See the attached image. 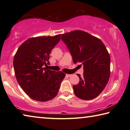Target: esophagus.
<instances>
[{
  "instance_id": "esophagus-1",
  "label": "esophagus",
  "mask_w": 130,
  "mask_h": 130,
  "mask_svg": "<svg viewBox=\"0 0 130 130\" xmlns=\"http://www.w3.org/2000/svg\"><path fill=\"white\" fill-rule=\"evenodd\" d=\"M66 76H67V77H70L72 76V74H66Z\"/></svg>"
}]
</instances>
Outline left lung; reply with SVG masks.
Segmentation results:
<instances>
[{"instance_id": "8db88e82", "label": "left lung", "mask_w": 130, "mask_h": 130, "mask_svg": "<svg viewBox=\"0 0 130 130\" xmlns=\"http://www.w3.org/2000/svg\"><path fill=\"white\" fill-rule=\"evenodd\" d=\"M64 42L72 54L74 63L84 66L83 77L73 86L74 93L82 100L93 99L102 93L110 77V56L99 38L82 30L63 34Z\"/></svg>"}]
</instances>
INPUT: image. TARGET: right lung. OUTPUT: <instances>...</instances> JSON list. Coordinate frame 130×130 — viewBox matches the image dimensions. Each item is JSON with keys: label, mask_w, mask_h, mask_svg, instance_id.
I'll list each match as a JSON object with an SVG mask.
<instances>
[{"label": "right lung", "mask_w": 130, "mask_h": 130, "mask_svg": "<svg viewBox=\"0 0 130 130\" xmlns=\"http://www.w3.org/2000/svg\"><path fill=\"white\" fill-rule=\"evenodd\" d=\"M60 39L61 34L28 38L15 54L13 64L17 81L32 99L47 102L58 93L65 74L46 70L43 65L49 64V55Z\"/></svg>", "instance_id": "right-lung-1"}]
</instances>
